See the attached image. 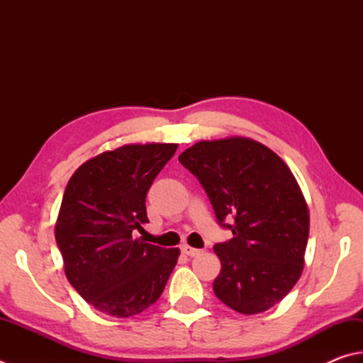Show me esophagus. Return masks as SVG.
<instances>
[{"label": "esophagus", "instance_id": "obj_1", "mask_svg": "<svg viewBox=\"0 0 363 363\" xmlns=\"http://www.w3.org/2000/svg\"><path fill=\"white\" fill-rule=\"evenodd\" d=\"M182 251H183V255H186V256H189V257H196V256H199L201 255V250H196V248H191V246H183L182 248Z\"/></svg>", "mask_w": 363, "mask_h": 363}]
</instances>
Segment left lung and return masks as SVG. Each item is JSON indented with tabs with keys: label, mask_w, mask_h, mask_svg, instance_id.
I'll list each match as a JSON object with an SVG mask.
<instances>
[{
	"label": "left lung",
	"mask_w": 363,
	"mask_h": 363,
	"mask_svg": "<svg viewBox=\"0 0 363 363\" xmlns=\"http://www.w3.org/2000/svg\"><path fill=\"white\" fill-rule=\"evenodd\" d=\"M179 161L201 182L218 223L234 234L213 246L221 261L215 296L242 314L281 302L302 275L310 234L308 205L288 164L240 135L197 142Z\"/></svg>",
	"instance_id": "obj_1"
}]
</instances>
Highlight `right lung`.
I'll use <instances>...</instances> for the list:
<instances>
[{"label":"right lung","instance_id":"add662e5","mask_svg":"<svg viewBox=\"0 0 363 363\" xmlns=\"http://www.w3.org/2000/svg\"><path fill=\"white\" fill-rule=\"evenodd\" d=\"M177 143H128L85 161L67 182L55 238L67 281L93 308L129 318L160 298L180 256L134 238L145 197Z\"/></svg>","mask_w":363,"mask_h":363}]
</instances>
